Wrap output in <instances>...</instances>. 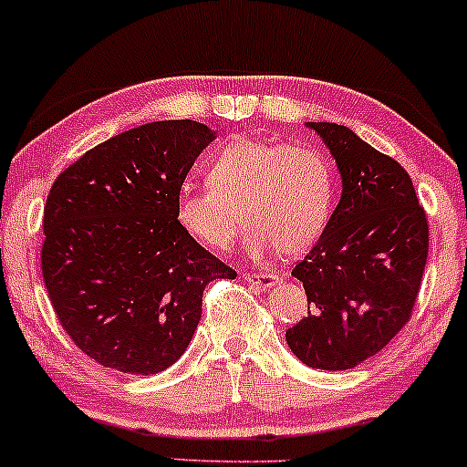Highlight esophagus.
I'll return each mask as SVG.
<instances>
[{
    "label": "esophagus",
    "mask_w": 467,
    "mask_h": 467,
    "mask_svg": "<svg viewBox=\"0 0 467 467\" xmlns=\"http://www.w3.org/2000/svg\"><path fill=\"white\" fill-rule=\"evenodd\" d=\"M242 278L246 280V283H253L261 286V289H270L278 283V276H274V274H257V272H246L242 274Z\"/></svg>",
    "instance_id": "obj_1"
}]
</instances>
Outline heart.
Here are the masks:
<instances>
[{
  "mask_svg": "<svg viewBox=\"0 0 467 467\" xmlns=\"http://www.w3.org/2000/svg\"><path fill=\"white\" fill-rule=\"evenodd\" d=\"M208 184L178 191V227L197 244L225 251L244 216L251 225L246 248L254 257L278 246L297 254L315 244L334 202V171L321 152L251 138L235 140L214 157Z\"/></svg>",
  "mask_w": 467,
  "mask_h": 467,
  "instance_id": "1",
  "label": "heart"
}]
</instances>
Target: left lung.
Returning a JSON list of instances; mask_svg holds the SVG:
<instances>
[{
  "label": "left lung",
  "mask_w": 467,
  "mask_h": 467,
  "mask_svg": "<svg viewBox=\"0 0 467 467\" xmlns=\"http://www.w3.org/2000/svg\"><path fill=\"white\" fill-rule=\"evenodd\" d=\"M342 178L340 202L293 276L308 317L286 329L306 366L350 369L393 340L410 318L427 264L430 229L408 171L336 123H306Z\"/></svg>",
  "instance_id": "left-lung-1"
}]
</instances>
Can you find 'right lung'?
Instances as JSON below:
<instances>
[{
    "label": "right lung",
    "mask_w": 467,
    "mask_h": 467,
    "mask_svg": "<svg viewBox=\"0 0 467 467\" xmlns=\"http://www.w3.org/2000/svg\"><path fill=\"white\" fill-rule=\"evenodd\" d=\"M216 138L197 120L119 133L63 170L44 208L42 274L82 353L123 374L181 359L210 280L235 272L178 227L176 197Z\"/></svg>",
    "instance_id": "obj_1"
}]
</instances>
